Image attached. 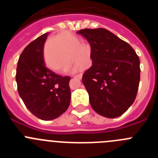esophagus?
I'll return each mask as SVG.
<instances>
[{
  "label": "esophagus",
  "instance_id": "esophagus-1",
  "mask_svg": "<svg viewBox=\"0 0 158 158\" xmlns=\"http://www.w3.org/2000/svg\"><path fill=\"white\" fill-rule=\"evenodd\" d=\"M73 77H74L78 78V79H81V78H82V74H81V73H80V74L75 75V76H73Z\"/></svg>",
  "mask_w": 158,
  "mask_h": 158
}]
</instances>
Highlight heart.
<instances>
[{"instance_id": "b5f03b06", "label": "heart", "mask_w": 158, "mask_h": 158, "mask_svg": "<svg viewBox=\"0 0 158 158\" xmlns=\"http://www.w3.org/2000/svg\"><path fill=\"white\" fill-rule=\"evenodd\" d=\"M81 43L79 38L68 32H62L51 38L44 49V58L47 66L55 72H60L72 62V54L77 61L72 70L77 72L85 69L91 51L89 47H83Z\"/></svg>"}]
</instances>
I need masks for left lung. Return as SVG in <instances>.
<instances>
[{"instance_id": "8db88e82", "label": "left lung", "mask_w": 158, "mask_h": 158, "mask_svg": "<svg viewBox=\"0 0 158 158\" xmlns=\"http://www.w3.org/2000/svg\"><path fill=\"white\" fill-rule=\"evenodd\" d=\"M91 47L92 66L82 76L92 107L106 118L120 116L132 105L140 81V61L127 43L104 28L77 32Z\"/></svg>"}]
</instances>
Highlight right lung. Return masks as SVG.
<instances>
[{
  "label": "right lung",
  "instance_id": "1",
  "mask_svg": "<svg viewBox=\"0 0 158 158\" xmlns=\"http://www.w3.org/2000/svg\"><path fill=\"white\" fill-rule=\"evenodd\" d=\"M49 32L29 43L18 60L16 81L25 106L42 120L62 115L70 104L69 77L54 73L45 65L43 48Z\"/></svg>",
  "mask_w": 158,
  "mask_h": 158
}]
</instances>
